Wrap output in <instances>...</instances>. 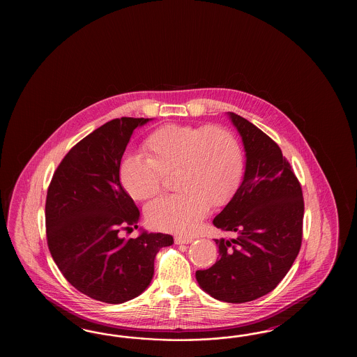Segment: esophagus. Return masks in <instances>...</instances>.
Masks as SVG:
<instances>
[{
    "label": "esophagus",
    "instance_id": "34e87169",
    "mask_svg": "<svg viewBox=\"0 0 357 357\" xmlns=\"http://www.w3.org/2000/svg\"><path fill=\"white\" fill-rule=\"evenodd\" d=\"M194 241L192 237H184V236H176L174 238V242L176 245H187V243H191Z\"/></svg>",
    "mask_w": 357,
    "mask_h": 357
}]
</instances>
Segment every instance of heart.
Segmentation results:
<instances>
[{
	"mask_svg": "<svg viewBox=\"0 0 357 357\" xmlns=\"http://www.w3.org/2000/svg\"><path fill=\"white\" fill-rule=\"evenodd\" d=\"M175 173L178 192L146 208L151 227L192 233L211 206H221L237 190L243 173V153L230 130L211 126L167 124L144 141V154L126 155L119 179L132 199L144 202L160 194L163 175Z\"/></svg>",
	"mask_w": 357,
	"mask_h": 357,
	"instance_id": "b5f03b06",
	"label": "heart"
}]
</instances>
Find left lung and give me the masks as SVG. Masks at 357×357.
<instances>
[{"label": "left lung", "mask_w": 357, "mask_h": 357, "mask_svg": "<svg viewBox=\"0 0 357 357\" xmlns=\"http://www.w3.org/2000/svg\"><path fill=\"white\" fill-rule=\"evenodd\" d=\"M246 151L241 185L213 225L233 238L215 239L220 258L196 271L213 298L242 303L273 291L291 270L303 242L301 184L279 145L249 120L227 112Z\"/></svg>", "instance_id": "left-lung-1"}]
</instances>
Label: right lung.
<instances>
[{"label":"right lung","instance_id":"add662e5","mask_svg":"<svg viewBox=\"0 0 357 357\" xmlns=\"http://www.w3.org/2000/svg\"><path fill=\"white\" fill-rule=\"evenodd\" d=\"M149 119L120 118L77 142L57 166L47 191V243L54 263L77 291L107 303L144 292L160 250L173 237L137 229L140 212L119 179L121 157L132 132Z\"/></svg>","mask_w":357,"mask_h":357}]
</instances>
